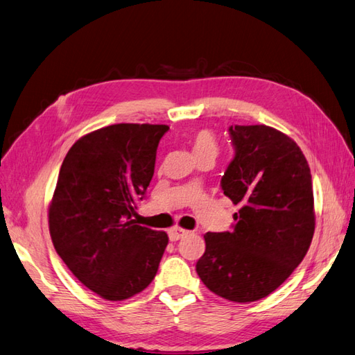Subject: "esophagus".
Wrapping results in <instances>:
<instances>
[{
	"label": "esophagus",
	"instance_id": "obj_1",
	"mask_svg": "<svg viewBox=\"0 0 355 355\" xmlns=\"http://www.w3.org/2000/svg\"><path fill=\"white\" fill-rule=\"evenodd\" d=\"M187 232H189V231H186V230H183V228H178V226H175V228L169 230V240H171V241H178L180 239H183Z\"/></svg>",
	"mask_w": 355,
	"mask_h": 355
}]
</instances>
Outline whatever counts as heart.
Segmentation results:
<instances>
[{
    "label": "heart",
    "instance_id": "obj_1",
    "mask_svg": "<svg viewBox=\"0 0 355 355\" xmlns=\"http://www.w3.org/2000/svg\"><path fill=\"white\" fill-rule=\"evenodd\" d=\"M193 151L199 153H213L217 154V144L214 135L210 130H199L193 135Z\"/></svg>",
    "mask_w": 355,
    "mask_h": 355
}]
</instances>
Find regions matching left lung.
Listing matches in <instances>:
<instances>
[{
    "label": "left lung",
    "mask_w": 355,
    "mask_h": 355,
    "mask_svg": "<svg viewBox=\"0 0 355 355\" xmlns=\"http://www.w3.org/2000/svg\"><path fill=\"white\" fill-rule=\"evenodd\" d=\"M234 159L220 186L241 208L232 231L207 232L196 262L204 285L235 303L271 294L303 261L315 231L311 168L298 145L268 125H231Z\"/></svg>",
    "instance_id": "1"
}]
</instances>
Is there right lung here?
<instances>
[{
  "instance_id": "1",
  "label": "right lung",
  "mask_w": 355,
  "mask_h": 355,
  "mask_svg": "<svg viewBox=\"0 0 355 355\" xmlns=\"http://www.w3.org/2000/svg\"><path fill=\"white\" fill-rule=\"evenodd\" d=\"M165 124H112L78 139L62 160L49 205L60 258L97 295L121 302L147 288L168 235L136 225Z\"/></svg>"
}]
</instances>
